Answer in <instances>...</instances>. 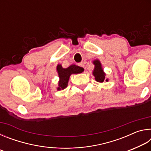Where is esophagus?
Listing matches in <instances>:
<instances>
[{
    "mask_svg": "<svg viewBox=\"0 0 151 151\" xmlns=\"http://www.w3.org/2000/svg\"><path fill=\"white\" fill-rule=\"evenodd\" d=\"M79 66H81V67H84V66H85V65H84L83 63H81L79 64Z\"/></svg>",
    "mask_w": 151,
    "mask_h": 151,
    "instance_id": "obj_1",
    "label": "esophagus"
}]
</instances>
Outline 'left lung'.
<instances>
[{
	"label": "left lung",
	"mask_w": 151,
	"mask_h": 151,
	"mask_svg": "<svg viewBox=\"0 0 151 151\" xmlns=\"http://www.w3.org/2000/svg\"><path fill=\"white\" fill-rule=\"evenodd\" d=\"M94 68L93 72V75L94 76V79L99 83H103L104 81L108 82L109 79L105 78V73H104L102 65L99 60H94L93 61Z\"/></svg>",
	"instance_id": "1"
}]
</instances>
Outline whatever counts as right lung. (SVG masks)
Segmentation results:
<instances>
[{
	"instance_id": "right-lung-1",
	"label": "right lung",
	"mask_w": 151,
	"mask_h": 151,
	"mask_svg": "<svg viewBox=\"0 0 151 151\" xmlns=\"http://www.w3.org/2000/svg\"><path fill=\"white\" fill-rule=\"evenodd\" d=\"M57 70L58 72L59 81H58V86L57 87L58 91L63 90L68 85V82L69 78L72 74L81 73L84 71V68L72 65L68 66V68H64L61 65H58L57 66Z\"/></svg>"
}]
</instances>
